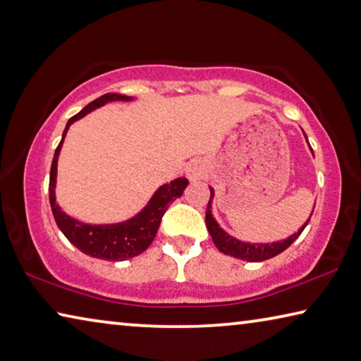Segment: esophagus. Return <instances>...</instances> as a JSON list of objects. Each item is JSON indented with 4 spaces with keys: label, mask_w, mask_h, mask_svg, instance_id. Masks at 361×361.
I'll list each match as a JSON object with an SVG mask.
<instances>
[{
    "label": "esophagus",
    "mask_w": 361,
    "mask_h": 361,
    "mask_svg": "<svg viewBox=\"0 0 361 361\" xmlns=\"http://www.w3.org/2000/svg\"><path fill=\"white\" fill-rule=\"evenodd\" d=\"M204 175H205L204 167H202V165L199 164V162H192V164L188 165V169H186V176H188V180H190V181L202 180V178H204Z\"/></svg>",
    "instance_id": "esophagus-1"
}]
</instances>
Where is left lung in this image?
<instances>
[{
	"mask_svg": "<svg viewBox=\"0 0 361 361\" xmlns=\"http://www.w3.org/2000/svg\"><path fill=\"white\" fill-rule=\"evenodd\" d=\"M304 131V130H302ZM304 136H305V141L308 147H310V152L312 151V146L310 142L307 140V135L304 131ZM314 157V156H313ZM210 190V201L207 205V212H205V225H207V230L212 236V241L214 244L219 247L220 252H223L225 255H230L234 257V259H239V260H245V262H263V260H268L271 259V257H276L278 254H281L283 250H286L289 247L290 244H293L297 238L300 236V233L305 230V226L308 225V221H310V216H308L307 221L302 225L299 230L295 233L290 234L286 239H281V241H273V243H247V241H241V239H236L234 236H231L230 233H226L223 228L219 225V221L214 219V214H212V202H214V197H215V191ZM314 209V205H313Z\"/></svg>",
	"mask_w": 361,
	"mask_h": 361,
	"instance_id": "left-lung-1",
	"label": "left lung"
}]
</instances>
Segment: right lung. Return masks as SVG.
<instances>
[{
	"mask_svg": "<svg viewBox=\"0 0 361 361\" xmlns=\"http://www.w3.org/2000/svg\"><path fill=\"white\" fill-rule=\"evenodd\" d=\"M136 98L120 93H107L102 94L101 98L91 101L88 106H85L77 116L68 118V122L62 133V140L57 146L54 152L53 164H51V173H49V204L51 210H53L54 220L59 226V230L64 233V236L71 241L78 250L83 254L94 259L109 260V262H122L133 259V257L140 255L149 247L151 243L156 238L157 230L160 226V220L169 209V205L175 201V199L181 197L183 191L190 185L186 178H175L170 183H164L159 186L151 196L147 204L142 207L138 214H135L130 219L117 223H101V225H93V223L80 221L73 216L67 215L61 205L56 201V181H57V160H59V154L64 145L66 135L72 123L77 120L88 116L90 112L96 111L102 106L109 104V102L123 101L130 102Z\"/></svg>",
	"mask_w": 361,
	"mask_h": 361,
	"instance_id": "obj_1",
	"label": "right lung"
}]
</instances>
